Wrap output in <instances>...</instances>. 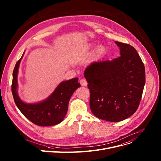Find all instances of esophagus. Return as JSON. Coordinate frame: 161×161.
<instances>
[{
  "label": "esophagus",
  "instance_id": "34e87169",
  "mask_svg": "<svg viewBox=\"0 0 161 161\" xmlns=\"http://www.w3.org/2000/svg\"><path fill=\"white\" fill-rule=\"evenodd\" d=\"M80 83L81 86H83V87H86L87 85V81H86V80H85V79H81L80 80Z\"/></svg>",
  "mask_w": 161,
  "mask_h": 161
}]
</instances>
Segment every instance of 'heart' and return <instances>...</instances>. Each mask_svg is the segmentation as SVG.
<instances>
[{
    "label": "heart",
    "instance_id": "heart-1",
    "mask_svg": "<svg viewBox=\"0 0 161 161\" xmlns=\"http://www.w3.org/2000/svg\"><path fill=\"white\" fill-rule=\"evenodd\" d=\"M91 48H92V45H88L87 47H85V48L82 50V52H81V54H80V55L78 56V57L77 58V59H84V58H85V56H87L88 52L91 50ZM102 50H103V47L101 46V45H100V46L98 47L97 48H96V52L99 53H100Z\"/></svg>",
    "mask_w": 161,
    "mask_h": 161
}]
</instances>
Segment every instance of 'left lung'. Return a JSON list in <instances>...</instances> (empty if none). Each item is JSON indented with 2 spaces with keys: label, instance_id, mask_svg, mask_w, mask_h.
<instances>
[{
  "label": "left lung",
  "instance_id": "obj_1",
  "mask_svg": "<svg viewBox=\"0 0 161 161\" xmlns=\"http://www.w3.org/2000/svg\"><path fill=\"white\" fill-rule=\"evenodd\" d=\"M120 56L94 62L84 72L90 90V108L100 119L118 122L133 115L140 103L145 68L132 46L115 41Z\"/></svg>",
  "mask_w": 161,
  "mask_h": 161
}]
</instances>
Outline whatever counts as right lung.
<instances>
[{"instance_id":"1","label":"right lung","mask_w":161,"mask_h":161,"mask_svg":"<svg viewBox=\"0 0 161 161\" xmlns=\"http://www.w3.org/2000/svg\"><path fill=\"white\" fill-rule=\"evenodd\" d=\"M17 62L13 72L12 91L15 103L23 115L32 123L39 126H52L61 123L65 117L69 102L74 92L81 87L75 78L61 82L48 98L34 103L24 102L17 92V76L20 63L23 56Z\"/></svg>"}]
</instances>
